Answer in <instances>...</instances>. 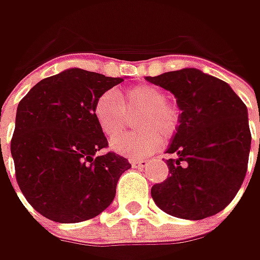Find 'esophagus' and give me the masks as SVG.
<instances>
[{
	"mask_svg": "<svg viewBox=\"0 0 260 260\" xmlns=\"http://www.w3.org/2000/svg\"><path fill=\"white\" fill-rule=\"evenodd\" d=\"M149 164V160L146 159H137V160H132V165L133 166H139V168H146Z\"/></svg>",
	"mask_w": 260,
	"mask_h": 260,
	"instance_id": "34e87169",
	"label": "esophagus"
}]
</instances>
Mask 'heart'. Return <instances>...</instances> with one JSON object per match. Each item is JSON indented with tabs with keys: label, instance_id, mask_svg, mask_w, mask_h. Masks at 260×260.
Instances as JSON below:
<instances>
[{
	"label": "heart",
	"instance_id": "heart-1",
	"mask_svg": "<svg viewBox=\"0 0 260 260\" xmlns=\"http://www.w3.org/2000/svg\"><path fill=\"white\" fill-rule=\"evenodd\" d=\"M140 113L136 127L142 132L127 133L111 140V147L120 155L139 157L153 153L164 139H172L182 121L181 107L168 100L166 92L156 85L142 84L124 91H105L94 105V117L100 130L110 137L120 135L127 123V114Z\"/></svg>",
	"mask_w": 260,
	"mask_h": 260
}]
</instances>
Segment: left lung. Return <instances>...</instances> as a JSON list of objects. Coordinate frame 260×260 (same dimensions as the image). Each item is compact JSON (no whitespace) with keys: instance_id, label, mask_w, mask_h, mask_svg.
Returning <instances> with one entry per match:
<instances>
[{"instance_id":"left-lung-1","label":"left lung","mask_w":260,"mask_h":260,"mask_svg":"<svg viewBox=\"0 0 260 260\" xmlns=\"http://www.w3.org/2000/svg\"><path fill=\"white\" fill-rule=\"evenodd\" d=\"M171 91L182 121L168 153L169 174L152 186V198L166 214L203 220L233 201L247 171L252 135L247 108L224 81L189 68L146 76Z\"/></svg>"}]
</instances>
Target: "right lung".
I'll use <instances>...</instances> for the list:
<instances>
[{
    "label": "right lung",
    "mask_w": 260,
    "mask_h": 260,
    "mask_svg": "<svg viewBox=\"0 0 260 260\" xmlns=\"http://www.w3.org/2000/svg\"><path fill=\"white\" fill-rule=\"evenodd\" d=\"M124 81L66 69L18 103L11 139L15 179L28 204L56 223H79L113 203L128 160L108 147L94 117L98 96Z\"/></svg>",
    "instance_id": "1"
}]
</instances>
